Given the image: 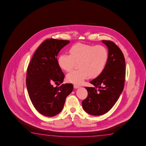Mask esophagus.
Listing matches in <instances>:
<instances>
[{"label":"esophagus","mask_w":146,"mask_h":146,"mask_svg":"<svg viewBox=\"0 0 146 146\" xmlns=\"http://www.w3.org/2000/svg\"><path fill=\"white\" fill-rule=\"evenodd\" d=\"M74 87L75 89H77V88H80V86H79V85H74Z\"/></svg>","instance_id":"esophagus-1"}]
</instances>
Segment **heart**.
Listing matches in <instances>:
<instances>
[{"mask_svg": "<svg viewBox=\"0 0 146 146\" xmlns=\"http://www.w3.org/2000/svg\"><path fill=\"white\" fill-rule=\"evenodd\" d=\"M70 54H60L58 63L61 69L70 72L76 63L79 70L67 74L66 79L72 83L81 84L88 76L98 77L103 72L108 59V52L102 45H91L77 43L69 49Z\"/></svg>", "mask_w": 146, "mask_h": 146, "instance_id": "b5f03b06", "label": "heart"}]
</instances>
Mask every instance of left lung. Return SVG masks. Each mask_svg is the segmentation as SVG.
Instances as JSON below:
<instances>
[{
	"mask_svg": "<svg viewBox=\"0 0 146 146\" xmlns=\"http://www.w3.org/2000/svg\"><path fill=\"white\" fill-rule=\"evenodd\" d=\"M108 49V59L103 72L85 87L88 96L82 101L85 112L92 115L106 113L113 106L123 91L125 79V59L117 45L111 41L102 40Z\"/></svg>",
	"mask_w": 146,
	"mask_h": 146,
	"instance_id": "1",
	"label": "left lung"
}]
</instances>
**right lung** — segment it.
Here are the masks:
<instances>
[{
  "label": "right lung",
  "instance_id": "1",
  "mask_svg": "<svg viewBox=\"0 0 146 146\" xmlns=\"http://www.w3.org/2000/svg\"><path fill=\"white\" fill-rule=\"evenodd\" d=\"M70 41L48 39L42 42L27 67L26 84L35 109L46 116H54L62 111L65 100L73 90L72 84H62L64 74L57 57ZM57 86L55 88L53 84Z\"/></svg>",
  "mask_w": 146,
  "mask_h": 146
}]
</instances>
